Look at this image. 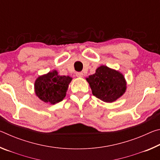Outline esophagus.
Instances as JSON below:
<instances>
[{"label": "esophagus", "instance_id": "1", "mask_svg": "<svg viewBox=\"0 0 160 160\" xmlns=\"http://www.w3.org/2000/svg\"><path fill=\"white\" fill-rule=\"evenodd\" d=\"M76 76L78 78H82L83 76V73L81 72H76Z\"/></svg>", "mask_w": 160, "mask_h": 160}]
</instances>
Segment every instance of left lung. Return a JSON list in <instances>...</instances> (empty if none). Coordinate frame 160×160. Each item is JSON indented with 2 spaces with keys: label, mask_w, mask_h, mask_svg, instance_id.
Wrapping results in <instances>:
<instances>
[{
  "label": "left lung",
  "mask_w": 160,
  "mask_h": 160,
  "mask_svg": "<svg viewBox=\"0 0 160 160\" xmlns=\"http://www.w3.org/2000/svg\"><path fill=\"white\" fill-rule=\"evenodd\" d=\"M85 79L93 95L104 102H116L126 91L127 82L124 75L118 70L104 65L97 68L95 73Z\"/></svg>",
  "instance_id": "left-lung-1"
}]
</instances>
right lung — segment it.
<instances>
[{
    "instance_id": "1",
    "label": "right lung",
    "mask_w": 160,
    "mask_h": 160,
    "mask_svg": "<svg viewBox=\"0 0 160 160\" xmlns=\"http://www.w3.org/2000/svg\"><path fill=\"white\" fill-rule=\"evenodd\" d=\"M72 79L68 75H59L57 70H53L37 78L34 92L38 98L47 104H57L66 97Z\"/></svg>"
}]
</instances>
